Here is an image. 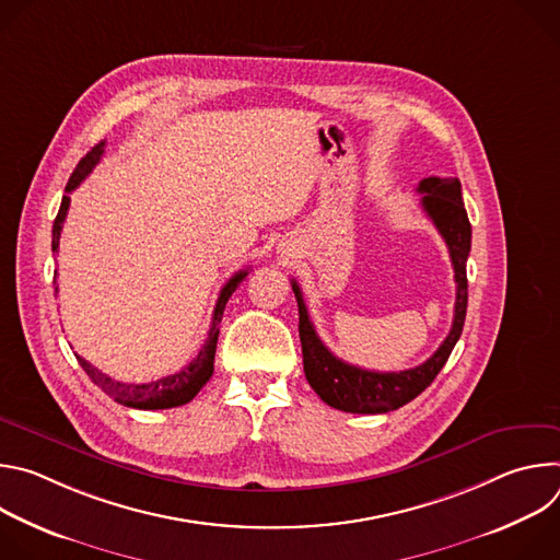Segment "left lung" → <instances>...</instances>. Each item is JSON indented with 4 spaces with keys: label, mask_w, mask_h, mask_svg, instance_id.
I'll use <instances>...</instances> for the list:
<instances>
[{
    "label": "left lung",
    "mask_w": 560,
    "mask_h": 560,
    "mask_svg": "<svg viewBox=\"0 0 560 560\" xmlns=\"http://www.w3.org/2000/svg\"><path fill=\"white\" fill-rule=\"evenodd\" d=\"M425 214L432 219L441 236L445 238L454 281H456V303L452 330L441 343V348L421 365L404 372H374L350 365L337 359L324 341L318 339L303 292L296 281H292V292L299 305V339L303 352V372L312 389L322 396V401L330 408L352 415H383L404 408L417 398L441 372L450 359L465 324L467 312V257L471 248V225L460 197V182L456 177H428L421 179L417 188Z\"/></svg>",
    "instance_id": "obj_1"
}]
</instances>
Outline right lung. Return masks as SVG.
Segmentation results:
<instances>
[{
  "label": "right lung",
  "instance_id": "add662e5",
  "mask_svg": "<svg viewBox=\"0 0 560 560\" xmlns=\"http://www.w3.org/2000/svg\"><path fill=\"white\" fill-rule=\"evenodd\" d=\"M104 145H106V141L97 143L82 159V162L77 164L74 173L70 175V179L66 184V195L61 199L59 212H57L55 223H52V253L59 250L61 225H63V219H66V212H68V206H70L68 192H72L79 184H82L93 173V168L100 164V159L104 154ZM55 277H57V272H55ZM246 277H248V270H238L221 288L217 305H214V312H212L210 332H208V339H206L203 348L199 350V354L184 370H179V372H175L171 376L156 378V381H150V383H121V381L110 378L108 374H104L102 370H97L95 365H91L86 359H82L79 354H74V357H77L79 365L84 368V372L93 378V383H97L108 396H113L117 404H121L126 408H135V410H168V408L184 406V404L192 401V398L197 396V392L210 381V376L214 372V352H217L221 316H223L228 299L232 296V292L238 288V283H242ZM55 292H57V288H55Z\"/></svg>",
  "mask_w": 560,
  "mask_h": 560
}]
</instances>
